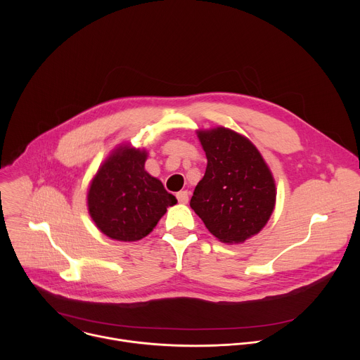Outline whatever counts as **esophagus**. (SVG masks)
Masks as SVG:
<instances>
[{
  "label": "esophagus",
  "mask_w": 360,
  "mask_h": 360,
  "mask_svg": "<svg viewBox=\"0 0 360 360\" xmlns=\"http://www.w3.org/2000/svg\"><path fill=\"white\" fill-rule=\"evenodd\" d=\"M176 199L179 203H188L189 200V192L188 191H181L176 193Z\"/></svg>",
  "instance_id": "obj_1"
}]
</instances>
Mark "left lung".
I'll return each instance as SVG.
<instances>
[{"label": "left lung", "instance_id": "8db88e82", "mask_svg": "<svg viewBox=\"0 0 360 360\" xmlns=\"http://www.w3.org/2000/svg\"><path fill=\"white\" fill-rule=\"evenodd\" d=\"M207 171L191 198V208L225 243H240L269 221L276 199L272 174L245 136L217 128L198 132Z\"/></svg>", "mask_w": 360, "mask_h": 360}]
</instances>
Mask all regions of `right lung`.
Wrapping results in <instances>:
<instances>
[{
    "label": "right lung",
    "instance_id": "1",
    "mask_svg": "<svg viewBox=\"0 0 360 360\" xmlns=\"http://www.w3.org/2000/svg\"><path fill=\"white\" fill-rule=\"evenodd\" d=\"M146 152L120 146L92 179L88 210L98 229L115 240L134 242L146 236L176 198L143 165Z\"/></svg>",
    "mask_w": 360,
    "mask_h": 360
}]
</instances>
